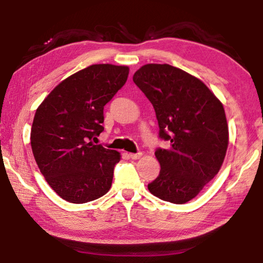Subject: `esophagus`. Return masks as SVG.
<instances>
[{"label":"esophagus","mask_w":263,"mask_h":263,"mask_svg":"<svg viewBox=\"0 0 263 263\" xmlns=\"http://www.w3.org/2000/svg\"><path fill=\"white\" fill-rule=\"evenodd\" d=\"M141 155H142L141 152H138V153H130V154H128V157H130L133 160H137V159H139Z\"/></svg>","instance_id":"1"}]
</instances>
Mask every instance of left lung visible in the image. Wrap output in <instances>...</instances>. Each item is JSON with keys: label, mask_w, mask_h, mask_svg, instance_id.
<instances>
[{"label": "left lung", "mask_w": 263, "mask_h": 263, "mask_svg": "<svg viewBox=\"0 0 263 263\" xmlns=\"http://www.w3.org/2000/svg\"><path fill=\"white\" fill-rule=\"evenodd\" d=\"M133 82L152 103L159 138L171 141L157 148L159 176L148 183L151 194L174 204L196 197L215 177L229 145V127L220 101L201 80L171 65L148 64Z\"/></svg>", "instance_id": "obj_1"}]
</instances>
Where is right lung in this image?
<instances>
[{
	"label": "right lung",
	"mask_w": 263,
	"mask_h": 263,
	"mask_svg": "<svg viewBox=\"0 0 263 263\" xmlns=\"http://www.w3.org/2000/svg\"><path fill=\"white\" fill-rule=\"evenodd\" d=\"M128 67L91 65L53 89L35 111L31 147L51 188L69 203L108 193L121 155L95 145L104 130V105L125 84Z\"/></svg>",
	"instance_id": "obj_1"
}]
</instances>
